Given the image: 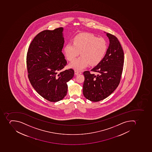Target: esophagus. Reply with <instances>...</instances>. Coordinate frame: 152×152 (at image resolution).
<instances>
[{"label":"esophagus","instance_id":"34e87169","mask_svg":"<svg viewBox=\"0 0 152 152\" xmlns=\"http://www.w3.org/2000/svg\"><path fill=\"white\" fill-rule=\"evenodd\" d=\"M81 72H80V71H78L75 70V74L76 75H77L81 74Z\"/></svg>","mask_w":152,"mask_h":152}]
</instances>
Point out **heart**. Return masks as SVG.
<instances>
[{"mask_svg":"<svg viewBox=\"0 0 152 152\" xmlns=\"http://www.w3.org/2000/svg\"><path fill=\"white\" fill-rule=\"evenodd\" d=\"M107 49L104 38L97 37L91 34H82L74 39V44L69 43L65 45L64 52L67 60L72 61L69 66L77 70H81L89 65L96 66L102 61Z\"/></svg>","mask_w":152,"mask_h":152,"instance_id":"obj_1","label":"heart"}]
</instances>
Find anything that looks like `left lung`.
<instances>
[{
	"mask_svg": "<svg viewBox=\"0 0 152 152\" xmlns=\"http://www.w3.org/2000/svg\"><path fill=\"white\" fill-rule=\"evenodd\" d=\"M109 45L102 61L91 71L98 72L96 75L89 71L83 73L85 81L83 93L93 102L102 100L110 96L118 86L124 63V54L116 37L107 33Z\"/></svg>",
	"mask_w": 152,
	"mask_h": 152,
	"instance_id": "1",
	"label": "left lung"
}]
</instances>
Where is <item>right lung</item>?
I'll return each mask as SVG.
<instances>
[{
  "label": "right lung",
  "instance_id": "right-lung-1",
  "mask_svg": "<svg viewBox=\"0 0 152 152\" xmlns=\"http://www.w3.org/2000/svg\"><path fill=\"white\" fill-rule=\"evenodd\" d=\"M63 28L38 33L30 43L26 56L29 80L34 88L50 102L60 101L66 95L67 82L74 75L72 69L62 71L67 62L62 50Z\"/></svg>",
  "mask_w": 152,
  "mask_h": 152
}]
</instances>
